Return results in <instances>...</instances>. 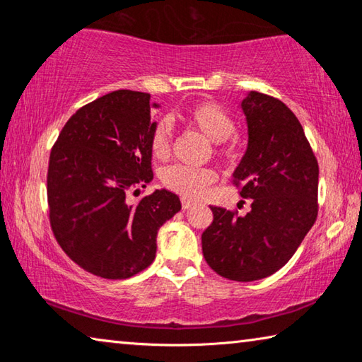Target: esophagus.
<instances>
[{
	"label": "esophagus",
	"instance_id": "1",
	"mask_svg": "<svg viewBox=\"0 0 362 362\" xmlns=\"http://www.w3.org/2000/svg\"><path fill=\"white\" fill-rule=\"evenodd\" d=\"M192 206H193V201H189L187 198L182 199V207H183V209H189V207H192Z\"/></svg>",
	"mask_w": 362,
	"mask_h": 362
}]
</instances>
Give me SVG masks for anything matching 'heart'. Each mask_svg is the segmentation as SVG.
<instances>
[{
    "mask_svg": "<svg viewBox=\"0 0 362 362\" xmlns=\"http://www.w3.org/2000/svg\"><path fill=\"white\" fill-rule=\"evenodd\" d=\"M180 119L183 124L198 129L217 144H222L228 139L236 127L231 116L214 102H201L192 105L180 115ZM150 148L156 158L168 156L170 148V129L168 122H158L151 134ZM222 151L228 155V150ZM216 180L217 173L214 169H198L183 166V164H174L163 173L164 185L187 199L203 198Z\"/></svg>",
    "mask_w": 362,
    "mask_h": 362,
    "instance_id": "heart-1",
    "label": "heart"
}]
</instances>
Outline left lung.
<instances>
[{"instance_id": "obj_1", "label": "left lung", "mask_w": 362, "mask_h": 362, "mask_svg": "<svg viewBox=\"0 0 362 362\" xmlns=\"http://www.w3.org/2000/svg\"><path fill=\"white\" fill-rule=\"evenodd\" d=\"M241 108L249 139L233 179L252 204L243 217L211 206L214 220L201 241L214 272L249 283L283 268L316 222L320 168L302 124L283 102L250 90Z\"/></svg>"}]
</instances>
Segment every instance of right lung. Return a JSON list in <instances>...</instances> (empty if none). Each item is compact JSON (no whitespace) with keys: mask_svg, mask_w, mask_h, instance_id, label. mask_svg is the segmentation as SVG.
Wrapping results in <instances>:
<instances>
[{"mask_svg":"<svg viewBox=\"0 0 362 362\" xmlns=\"http://www.w3.org/2000/svg\"><path fill=\"white\" fill-rule=\"evenodd\" d=\"M153 107L150 94L113 90L79 108L51 150V228L65 254L95 276L126 279L150 267L158 230L182 209L164 188L127 201L153 180Z\"/></svg>","mask_w":362,"mask_h":362,"instance_id":"1","label":"right lung"}]
</instances>
